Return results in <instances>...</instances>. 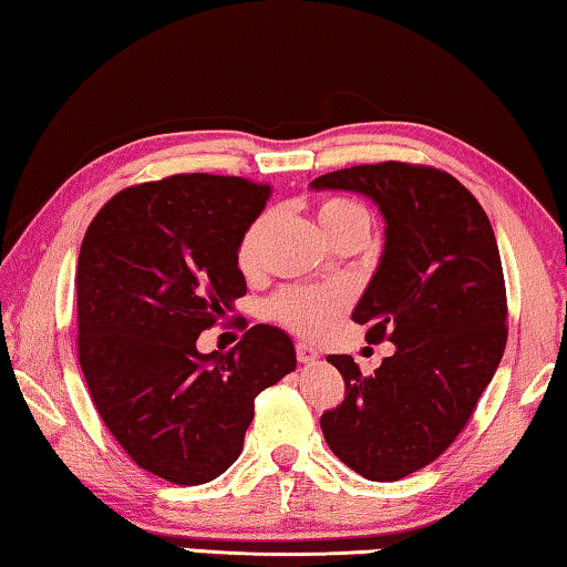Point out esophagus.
<instances>
[{"instance_id": "obj_1", "label": "esophagus", "mask_w": 567, "mask_h": 567, "mask_svg": "<svg viewBox=\"0 0 567 567\" xmlns=\"http://www.w3.org/2000/svg\"><path fill=\"white\" fill-rule=\"evenodd\" d=\"M317 358H319V352L315 348H309V344H303V342H297V360H299V363H315Z\"/></svg>"}]
</instances>
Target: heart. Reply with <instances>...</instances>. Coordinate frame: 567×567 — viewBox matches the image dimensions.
Returning a JSON list of instances; mask_svg holds the SVG:
<instances>
[{
    "instance_id": "b5f03b06",
    "label": "heart",
    "mask_w": 567,
    "mask_h": 567,
    "mask_svg": "<svg viewBox=\"0 0 567 567\" xmlns=\"http://www.w3.org/2000/svg\"><path fill=\"white\" fill-rule=\"evenodd\" d=\"M270 217L260 215L245 227V233L237 243L235 260L243 274H256L260 268V256H264V240L268 233ZM319 225L332 237L338 229L348 225H368L371 227V215L365 207L350 199H324L319 204ZM344 307V297L338 289H284L268 301V315L281 322L289 330L299 334H319Z\"/></svg>"
}]
</instances>
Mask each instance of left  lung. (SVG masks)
Instances as JSON below:
<instances>
[{"instance_id": "8db88e82", "label": "left lung", "mask_w": 567, "mask_h": 567, "mask_svg": "<svg viewBox=\"0 0 567 567\" xmlns=\"http://www.w3.org/2000/svg\"><path fill=\"white\" fill-rule=\"evenodd\" d=\"M311 188L358 192L385 219L381 264L352 322L396 344L373 375L330 355L344 401L322 414L327 445L368 481H399L445 453L506 348V286L486 212L445 171L385 161L332 171Z\"/></svg>"}]
</instances>
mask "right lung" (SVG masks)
<instances>
[{
  "instance_id": "obj_1",
  "label": "right lung",
  "mask_w": 567,
  "mask_h": 567,
  "mask_svg": "<svg viewBox=\"0 0 567 567\" xmlns=\"http://www.w3.org/2000/svg\"><path fill=\"white\" fill-rule=\"evenodd\" d=\"M270 186L178 174L114 194L79 252V363L106 430L143 471L178 486L243 453L256 396L297 368L286 332L256 324L229 352L196 350L245 297L237 243Z\"/></svg>"
}]
</instances>
